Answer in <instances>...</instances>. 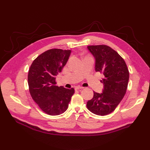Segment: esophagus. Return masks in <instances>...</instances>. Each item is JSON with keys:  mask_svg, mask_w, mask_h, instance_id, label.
<instances>
[{"mask_svg": "<svg viewBox=\"0 0 150 150\" xmlns=\"http://www.w3.org/2000/svg\"><path fill=\"white\" fill-rule=\"evenodd\" d=\"M83 89V87H81V86H76V87L75 88V89L76 90H80V89Z\"/></svg>", "mask_w": 150, "mask_h": 150, "instance_id": "esophagus-1", "label": "esophagus"}]
</instances>
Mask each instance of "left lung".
<instances>
[{
	"mask_svg": "<svg viewBox=\"0 0 150 150\" xmlns=\"http://www.w3.org/2000/svg\"><path fill=\"white\" fill-rule=\"evenodd\" d=\"M95 58V71L104 74L101 81L103 93L94 92L87 108L97 115L105 116L115 111L124 98L129 81V71L125 60L114 49L106 45L89 46Z\"/></svg>",
	"mask_w": 150,
	"mask_h": 150,
	"instance_id": "1",
	"label": "left lung"
}]
</instances>
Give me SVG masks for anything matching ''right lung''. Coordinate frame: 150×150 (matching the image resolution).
I'll use <instances>...</instances> for the list:
<instances>
[{"label":"right lung","instance_id":"1","mask_svg":"<svg viewBox=\"0 0 150 150\" xmlns=\"http://www.w3.org/2000/svg\"><path fill=\"white\" fill-rule=\"evenodd\" d=\"M71 50L52 49L34 60L28 73L30 96L39 108L51 116L64 112L69 106L74 88L56 86V78L69 57Z\"/></svg>","mask_w":150,"mask_h":150}]
</instances>
